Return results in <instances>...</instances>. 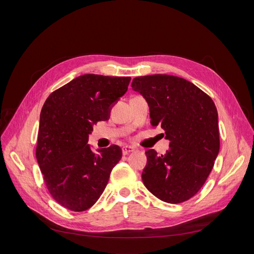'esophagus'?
I'll return each instance as SVG.
<instances>
[{"label": "esophagus", "instance_id": "obj_1", "mask_svg": "<svg viewBox=\"0 0 254 254\" xmlns=\"http://www.w3.org/2000/svg\"><path fill=\"white\" fill-rule=\"evenodd\" d=\"M122 150H123V155H124V156H127V155H129L130 152L134 151V149L132 147H130V146H125V147H123Z\"/></svg>", "mask_w": 254, "mask_h": 254}]
</instances>
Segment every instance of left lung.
<instances>
[{
    "mask_svg": "<svg viewBox=\"0 0 254 254\" xmlns=\"http://www.w3.org/2000/svg\"><path fill=\"white\" fill-rule=\"evenodd\" d=\"M131 87L147 101L151 126L160 125L171 141L165 155L145 151L144 186L162 201H187L202 188L219 152L216 106L194 83L173 75L135 77Z\"/></svg>",
    "mask_w": 254,
    "mask_h": 254,
    "instance_id": "1",
    "label": "left lung"
}]
</instances>
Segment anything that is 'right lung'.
<instances>
[{"label":"right lung","instance_id":"right-lung-1","mask_svg":"<svg viewBox=\"0 0 254 254\" xmlns=\"http://www.w3.org/2000/svg\"><path fill=\"white\" fill-rule=\"evenodd\" d=\"M130 79L84 74L52 92L42 107L36 158L50 194L67 210L90 209L122 158L118 145L94 153L87 143L93 125L109 119Z\"/></svg>","mask_w":254,"mask_h":254}]
</instances>
